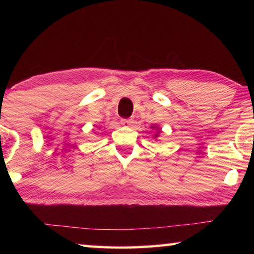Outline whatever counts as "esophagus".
<instances>
[{
	"instance_id": "1",
	"label": "esophagus",
	"mask_w": 254,
	"mask_h": 254,
	"mask_svg": "<svg viewBox=\"0 0 254 254\" xmlns=\"http://www.w3.org/2000/svg\"><path fill=\"white\" fill-rule=\"evenodd\" d=\"M132 123H133V121H132L131 119H122V120H121V124H122V126L128 127V126H131Z\"/></svg>"
}]
</instances>
